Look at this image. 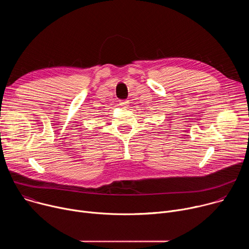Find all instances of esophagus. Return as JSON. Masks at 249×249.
Masks as SVG:
<instances>
[{
	"mask_svg": "<svg viewBox=\"0 0 249 249\" xmlns=\"http://www.w3.org/2000/svg\"><path fill=\"white\" fill-rule=\"evenodd\" d=\"M128 104H129L128 100H119V105L122 106V107H127Z\"/></svg>",
	"mask_w": 249,
	"mask_h": 249,
	"instance_id": "34e87169",
	"label": "esophagus"
}]
</instances>
